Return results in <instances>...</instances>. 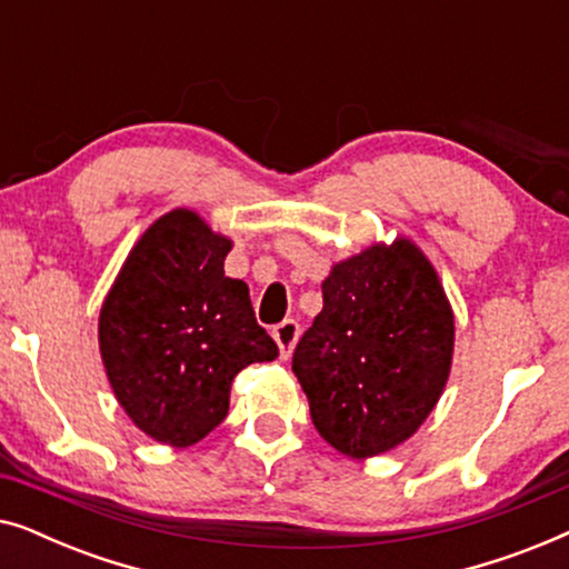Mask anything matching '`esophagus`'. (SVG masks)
<instances>
[{"instance_id": "esophagus-1", "label": "esophagus", "mask_w": 569, "mask_h": 569, "mask_svg": "<svg viewBox=\"0 0 569 569\" xmlns=\"http://www.w3.org/2000/svg\"><path fill=\"white\" fill-rule=\"evenodd\" d=\"M271 337H274V341L279 345V352H282V357L287 360V357L292 355L295 341H298V337H300V323L292 321V318H287V321L274 326Z\"/></svg>"}]
</instances>
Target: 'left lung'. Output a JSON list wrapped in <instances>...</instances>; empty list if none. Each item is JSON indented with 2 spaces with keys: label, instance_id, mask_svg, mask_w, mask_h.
Wrapping results in <instances>:
<instances>
[{
  "label": "left lung",
  "instance_id": "left-lung-1",
  "mask_svg": "<svg viewBox=\"0 0 569 569\" xmlns=\"http://www.w3.org/2000/svg\"><path fill=\"white\" fill-rule=\"evenodd\" d=\"M453 357V310L409 240L337 263L323 310L292 355L321 438L349 458L386 453L417 432Z\"/></svg>",
  "mask_w": 569,
  "mask_h": 569
}]
</instances>
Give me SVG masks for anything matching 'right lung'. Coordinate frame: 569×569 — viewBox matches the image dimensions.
I'll list each match as a JSON object with an SVG mask.
<instances>
[{
	"instance_id": "1",
	"label": "right lung",
	"mask_w": 569,
	"mask_h": 569,
	"mask_svg": "<svg viewBox=\"0 0 569 569\" xmlns=\"http://www.w3.org/2000/svg\"><path fill=\"white\" fill-rule=\"evenodd\" d=\"M230 240L173 209L139 238L100 310V355L139 430L186 448L228 417L232 378L279 355L248 284L224 277Z\"/></svg>"
}]
</instances>
